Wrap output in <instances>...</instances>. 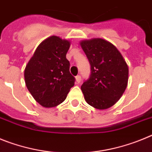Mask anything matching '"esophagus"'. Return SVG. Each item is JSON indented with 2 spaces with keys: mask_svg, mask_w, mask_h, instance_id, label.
<instances>
[{
  "mask_svg": "<svg viewBox=\"0 0 152 152\" xmlns=\"http://www.w3.org/2000/svg\"><path fill=\"white\" fill-rule=\"evenodd\" d=\"M75 80H76V84H79L80 82V75H77L75 77Z\"/></svg>",
  "mask_w": 152,
  "mask_h": 152,
  "instance_id": "34e87169",
  "label": "esophagus"
}]
</instances>
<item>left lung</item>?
<instances>
[{
    "instance_id": "left-lung-1",
    "label": "left lung",
    "mask_w": 152,
    "mask_h": 152,
    "mask_svg": "<svg viewBox=\"0 0 152 152\" xmlns=\"http://www.w3.org/2000/svg\"><path fill=\"white\" fill-rule=\"evenodd\" d=\"M80 45L91 67V77L81 85L84 99L95 109L107 110L116 103L127 87L128 64L121 52L107 40H81Z\"/></svg>"
}]
</instances>
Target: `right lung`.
<instances>
[{
  "label": "right lung",
  "mask_w": 152,
  "mask_h": 152,
  "mask_svg": "<svg viewBox=\"0 0 152 152\" xmlns=\"http://www.w3.org/2000/svg\"><path fill=\"white\" fill-rule=\"evenodd\" d=\"M71 41L52 36L37 46L24 70L28 91L37 103L45 108L57 107L75 85L69 72L66 54Z\"/></svg>",
  "instance_id": "obj_1"
}]
</instances>
